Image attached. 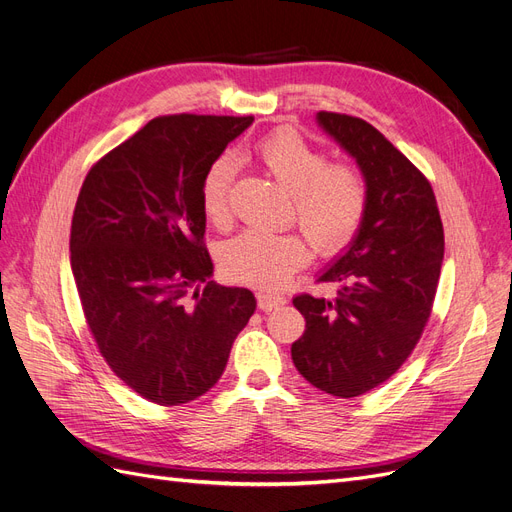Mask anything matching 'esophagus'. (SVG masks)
I'll use <instances>...</instances> for the list:
<instances>
[{"instance_id": "esophagus-1", "label": "esophagus", "mask_w": 512, "mask_h": 512, "mask_svg": "<svg viewBox=\"0 0 512 512\" xmlns=\"http://www.w3.org/2000/svg\"><path fill=\"white\" fill-rule=\"evenodd\" d=\"M286 303V297L280 292H258V307L262 312H271V309L282 307Z\"/></svg>"}]
</instances>
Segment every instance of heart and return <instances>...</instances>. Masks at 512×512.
<instances>
[{"mask_svg":"<svg viewBox=\"0 0 512 512\" xmlns=\"http://www.w3.org/2000/svg\"><path fill=\"white\" fill-rule=\"evenodd\" d=\"M254 160L290 192L294 215L322 252L342 247L359 228L367 188L350 164H327V156L292 130H275L252 149ZM235 162L218 158L200 183V205L213 226L230 222V188ZM309 256L297 232L245 230L224 245L222 265L232 280L254 286H280Z\"/></svg>","mask_w":512,"mask_h":512,"instance_id":"heart-1","label":"heart"}]
</instances>
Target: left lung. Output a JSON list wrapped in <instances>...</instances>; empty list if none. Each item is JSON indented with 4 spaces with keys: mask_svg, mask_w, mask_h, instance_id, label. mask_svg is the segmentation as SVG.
Returning a JSON list of instances; mask_svg holds the SVG:
<instances>
[{
    "mask_svg": "<svg viewBox=\"0 0 512 512\" xmlns=\"http://www.w3.org/2000/svg\"><path fill=\"white\" fill-rule=\"evenodd\" d=\"M316 121L359 166L367 207L346 250L318 275L339 286L337 297L292 299L305 333L290 352L309 384L348 399L389 380L421 339L444 230L429 181L384 134L350 115L320 111Z\"/></svg>",
    "mask_w": 512,
    "mask_h": 512,
    "instance_id": "left-lung-1",
    "label": "left lung"
}]
</instances>
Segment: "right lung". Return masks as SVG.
<instances>
[{
  "instance_id": "obj_1",
  "label": "right lung",
  "mask_w": 512,
  "mask_h": 512,
  "mask_svg": "<svg viewBox=\"0 0 512 512\" xmlns=\"http://www.w3.org/2000/svg\"><path fill=\"white\" fill-rule=\"evenodd\" d=\"M252 121L151 119L89 170L76 200L70 267L89 331L115 376L153 404L207 393L256 309L247 288L209 282L200 205L207 168Z\"/></svg>"
}]
</instances>
